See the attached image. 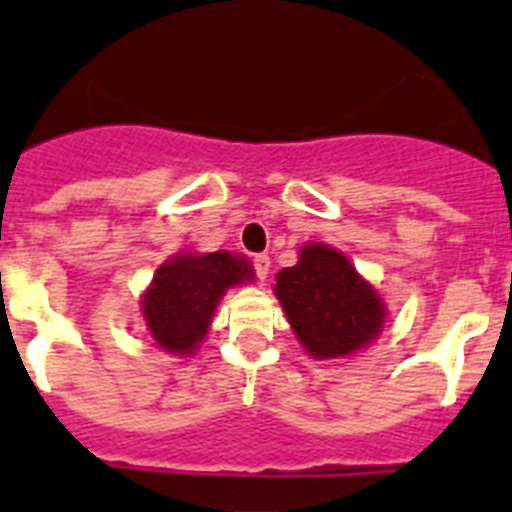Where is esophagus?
Returning <instances> with one entry per match:
<instances>
[{
	"label": "esophagus",
	"instance_id": "obj_1",
	"mask_svg": "<svg viewBox=\"0 0 512 512\" xmlns=\"http://www.w3.org/2000/svg\"><path fill=\"white\" fill-rule=\"evenodd\" d=\"M253 269H256V276H259L261 281L269 279V269H271L269 256H266V253H256V256H253Z\"/></svg>",
	"mask_w": 512,
	"mask_h": 512
}]
</instances>
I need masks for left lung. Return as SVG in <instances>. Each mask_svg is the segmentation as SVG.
Returning a JSON list of instances; mask_svg holds the SVG:
<instances>
[{
	"label": "left lung",
	"instance_id": "8db88e82",
	"mask_svg": "<svg viewBox=\"0 0 512 512\" xmlns=\"http://www.w3.org/2000/svg\"><path fill=\"white\" fill-rule=\"evenodd\" d=\"M274 294L314 359L352 357L379 337L387 319L377 289L326 243H304L296 266L276 274Z\"/></svg>",
	"mask_w": 512,
	"mask_h": 512
}]
</instances>
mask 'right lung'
Listing matches in <instances>:
<instances>
[{
  "label": "right lung",
  "instance_id": "1",
  "mask_svg": "<svg viewBox=\"0 0 512 512\" xmlns=\"http://www.w3.org/2000/svg\"><path fill=\"white\" fill-rule=\"evenodd\" d=\"M253 276L251 261L236 253H175L140 299L150 339L168 354H196L223 294Z\"/></svg>",
  "mask_w": 512,
  "mask_h": 512
}]
</instances>
